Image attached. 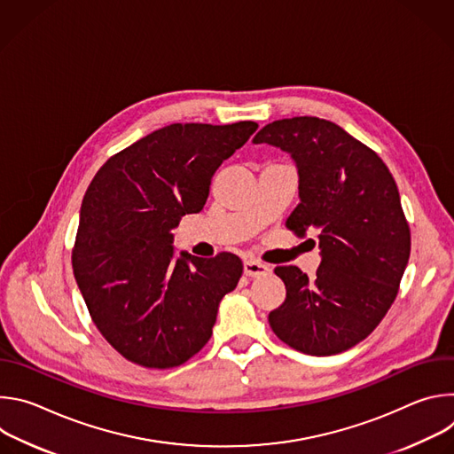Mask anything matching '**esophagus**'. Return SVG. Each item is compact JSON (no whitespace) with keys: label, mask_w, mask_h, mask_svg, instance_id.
<instances>
[{"label":"esophagus","mask_w":454,"mask_h":454,"mask_svg":"<svg viewBox=\"0 0 454 454\" xmlns=\"http://www.w3.org/2000/svg\"><path fill=\"white\" fill-rule=\"evenodd\" d=\"M271 268L264 262H258L254 258H249V261H244V275L246 277H262L268 275Z\"/></svg>","instance_id":"obj_1"}]
</instances>
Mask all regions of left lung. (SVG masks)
<instances>
[{
	"label": "left lung",
	"mask_w": 454,
	"mask_h": 454,
	"mask_svg": "<svg viewBox=\"0 0 454 454\" xmlns=\"http://www.w3.org/2000/svg\"><path fill=\"white\" fill-rule=\"evenodd\" d=\"M253 144L280 147L296 161L300 203L286 226L298 237L314 231L321 249L314 280L296 266L275 270L287 293L270 325L303 354L345 352L386 316L410 261L395 179L370 147L316 116L271 121Z\"/></svg>",
	"instance_id": "1"
}]
</instances>
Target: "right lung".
<instances>
[{
  "label": "right lung",
  "mask_w": 454,
  "mask_h": 454,
  "mask_svg": "<svg viewBox=\"0 0 454 454\" xmlns=\"http://www.w3.org/2000/svg\"><path fill=\"white\" fill-rule=\"evenodd\" d=\"M254 121L172 123L111 156L90 183L72 254L90 316L127 361L174 368L210 340L240 258L174 256L172 230L203 210L212 176Z\"/></svg>",
  "instance_id": "1"
}]
</instances>
